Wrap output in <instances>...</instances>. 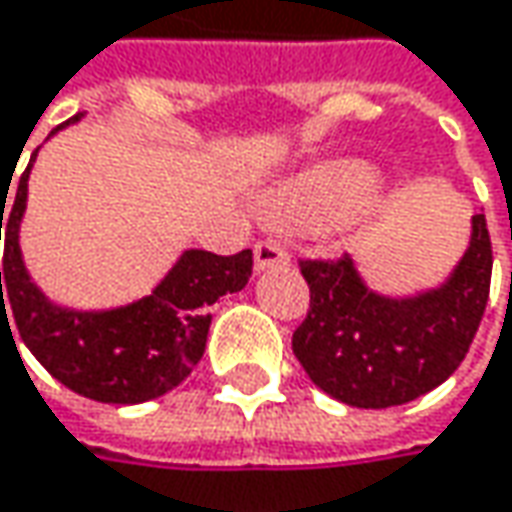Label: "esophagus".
Segmentation results:
<instances>
[{
  "label": "esophagus",
  "instance_id": "1",
  "mask_svg": "<svg viewBox=\"0 0 512 512\" xmlns=\"http://www.w3.org/2000/svg\"><path fill=\"white\" fill-rule=\"evenodd\" d=\"M289 263V255L281 243L275 240H257L255 243V269L263 272V269H275V266H286Z\"/></svg>",
  "mask_w": 512,
  "mask_h": 512
}]
</instances>
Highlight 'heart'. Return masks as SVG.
<instances>
[{"instance_id": "obj_1", "label": "heart", "mask_w": 512, "mask_h": 512, "mask_svg": "<svg viewBox=\"0 0 512 512\" xmlns=\"http://www.w3.org/2000/svg\"><path fill=\"white\" fill-rule=\"evenodd\" d=\"M374 185L376 176L371 167L339 162L301 179L292 191H286L281 208L292 217H330L362 202L374 191Z\"/></svg>"}]
</instances>
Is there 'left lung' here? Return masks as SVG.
I'll list each match as a JSON object with an SVG mask.
<instances>
[{
    "instance_id": "1",
    "label": "left lung",
    "mask_w": 512,
    "mask_h": 512,
    "mask_svg": "<svg viewBox=\"0 0 512 512\" xmlns=\"http://www.w3.org/2000/svg\"><path fill=\"white\" fill-rule=\"evenodd\" d=\"M307 318L292 333L301 368L333 400L391 408L429 394L458 371L490 298L493 243L484 214L455 275L417 298H382L359 281L350 257H301Z\"/></svg>"
}]
</instances>
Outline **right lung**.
<instances>
[{"label": "right lung", "instance_id": "1", "mask_svg": "<svg viewBox=\"0 0 512 512\" xmlns=\"http://www.w3.org/2000/svg\"><path fill=\"white\" fill-rule=\"evenodd\" d=\"M77 118L80 115L69 121ZM31 162L19 176L14 205L5 220L2 214L8 194H2L0 231L5 228V255L0 272V318L8 321L4 310L8 306L19 339L40 359V365L66 388L89 400L136 406L173 391L202 359L211 327L208 307L249 284L252 249L228 257L191 249L153 289V295L121 310H60L31 284L19 255V220L25 211Z\"/></svg>", "mask_w": 512, "mask_h": 512}]
</instances>
